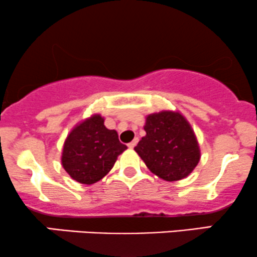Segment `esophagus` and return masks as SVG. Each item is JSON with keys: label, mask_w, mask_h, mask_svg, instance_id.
Listing matches in <instances>:
<instances>
[{"label": "esophagus", "mask_w": 257, "mask_h": 257, "mask_svg": "<svg viewBox=\"0 0 257 257\" xmlns=\"http://www.w3.org/2000/svg\"><path fill=\"white\" fill-rule=\"evenodd\" d=\"M137 143H138V138H135L134 141L131 142V143H128V148L130 149H134L136 145H137Z\"/></svg>", "instance_id": "34e87169"}]
</instances>
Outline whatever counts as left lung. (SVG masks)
I'll return each mask as SVG.
<instances>
[{
	"label": "left lung",
	"mask_w": 257,
	"mask_h": 257,
	"mask_svg": "<svg viewBox=\"0 0 257 257\" xmlns=\"http://www.w3.org/2000/svg\"><path fill=\"white\" fill-rule=\"evenodd\" d=\"M147 135L135 148L151 173L166 181H179L200 161V148L191 123L179 112L162 110L145 118Z\"/></svg>",
	"instance_id": "left-lung-1"
}]
</instances>
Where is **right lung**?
Listing matches in <instances>:
<instances>
[{"label": "right lung", "mask_w": 257, "mask_h": 257, "mask_svg": "<svg viewBox=\"0 0 257 257\" xmlns=\"http://www.w3.org/2000/svg\"><path fill=\"white\" fill-rule=\"evenodd\" d=\"M100 114L76 125L62 151V166L75 181L91 185L110 172L116 158L127 149L119 142L115 130L103 125Z\"/></svg>", "instance_id": "obj_1"}]
</instances>
